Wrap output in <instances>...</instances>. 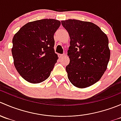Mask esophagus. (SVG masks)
Segmentation results:
<instances>
[{"label": "esophagus", "mask_w": 121, "mask_h": 121, "mask_svg": "<svg viewBox=\"0 0 121 121\" xmlns=\"http://www.w3.org/2000/svg\"><path fill=\"white\" fill-rule=\"evenodd\" d=\"M58 56H59L60 58H62V57H63L64 56H65V54H59Z\"/></svg>", "instance_id": "1"}]
</instances>
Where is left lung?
<instances>
[{"mask_svg": "<svg viewBox=\"0 0 121 121\" xmlns=\"http://www.w3.org/2000/svg\"><path fill=\"white\" fill-rule=\"evenodd\" d=\"M70 37L65 69L73 85L80 88L93 85L102 77L110 58L108 39L93 23L75 19L62 20Z\"/></svg>", "mask_w": 121, "mask_h": 121, "instance_id": "left-lung-1", "label": "left lung"}]
</instances>
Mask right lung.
Wrapping results in <instances>:
<instances>
[{
    "label": "right lung",
    "instance_id": "obj_1",
    "mask_svg": "<svg viewBox=\"0 0 121 121\" xmlns=\"http://www.w3.org/2000/svg\"><path fill=\"white\" fill-rule=\"evenodd\" d=\"M60 24L55 19H41L27 23L14 35V65L28 82L40 83L49 77L58 58L54 50V35Z\"/></svg>",
    "mask_w": 121,
    "mask_h": 121
}]
</instances>
